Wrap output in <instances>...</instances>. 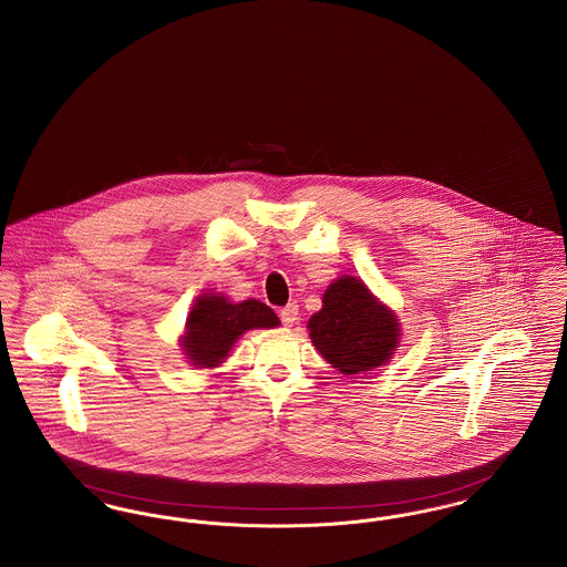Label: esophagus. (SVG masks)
Listing matches in <instances>:
<instances>
[{
  "mask_svg": "<svg viewBox=\"0 0 567 567\" xmlns=\"http://www.w3.org/2000/svg\"><path fill=\"white\" fill-rule=\"evenodd\" d=\"M298 315H300L298 303H287V306L280 310V321H282L287 328H291V326L298 323Z\"/></svg>",
  "mask_w": 567,
  "mask_h": 567,
  "instance_id": "esophagus-1",
  "label": "esophagus"
}]
</instances>
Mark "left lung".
I'll return each instance as SVG.
<instances>
[{"label":"left lung","instance_id":"1","mask_svg":"<svg viewBox=\"0 0 567 567\" xmlns=\"http://www.w3.org/2000/svg\"><path fill=\"white\" fill-rule=\"evenodd\" d=\"M317 351L342 374H360L390 362L399 347L396 315L355 276L333 280L323 308L308 321Z\"/></svg>","mask_w":567,"mask_h":567}]
</instances>
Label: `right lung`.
I'll return each mask as SVG.
<instances>
[{"label": "right lung", "instance_id": "1", "mask_svg": "<svg viewBox=\"0 0 567 567\" xmlns=\"http://www.w3.org/2000/svg\"><path fill=\"white\" fill-rule=\"evenodd\" d=\"M276 326H280V321L264 301L234 303L225 296L203 293L188 312L182 349L188 362L195 367L214 368L229 355L241 333Z\"/></svg>", "mask_w": 567, "mask_h": 567}]
</instances>
